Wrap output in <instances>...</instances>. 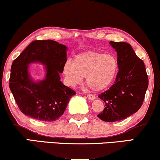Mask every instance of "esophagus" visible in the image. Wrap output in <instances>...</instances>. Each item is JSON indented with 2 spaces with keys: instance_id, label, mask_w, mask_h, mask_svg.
Here are the masks:
<instances>
[{
  "instance_id": "esophagus-1",
  "label": "esophagus",
  "mask_w": 160,
  "mask_h": 160,
  "mask_svg": "<svg viewBox=\"0 0 160 160\" xmlns=\"http://www.w3.org/2000/svg\"><path fill=\"white\" fill-rule=\"evenodd\" d=\"M87 98L89 100H91V101H93V100H95L96 98L95 95H92V94H88L87 95Z\"/></svg>"
}]
</instances>
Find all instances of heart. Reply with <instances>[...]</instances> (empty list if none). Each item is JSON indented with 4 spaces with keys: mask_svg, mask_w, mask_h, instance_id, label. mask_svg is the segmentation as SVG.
I'll return each instance as SVG.
<instances>
[{
    "mask_svg": "<svg viewBox=\"0 0 160 160\" xmlns=\"http://www.w3.org/2000/svg\"><path fill=\"white\" fill-rule=\"evenodd\" d=\"M118 72V62L113 55L98 51L80 53L73 62L68 60L63 66L65 82L70 86L86 82L94 91H101L114 81Z\"/></svg>",
    "mask_w": 160,
    "mask_h": 160,
    "instance_id": "b5f03b06",
    "label": "heart"
}]
</instances>
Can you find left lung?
I'll list each match as a JSON object with an SVG mask.
<instances>
[{
  "label": "left lung",
  "instance_id": "left-lung-1",
  "mask_svg": "<svg viewBox=\"0 0 160 160\" xmlns=\"http://www.w3.org/2000/svg\"><path fill=\"white\" fill-rule=\"evenodd\" d=\"M109 43L117 52L119 70L114 84L98 95L105 103V108L98 117L113 122L128 118L140 109L148 86V77L143 61L130 44Z\"/></svg>",
  "mask_w": 160,
  "mask_h": 160
}]
</instances>
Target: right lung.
Returning a JSON list of instances; mask_svg holds the SVG:
<instances>
[{"mask_svg":"<svg viewBox=\"0 0 160 160\" xmlns=\"http://www.w3.org/2000/svg\"><path fill=\"white\" fill-rule=\"evenodd\" d=\"M66 46L53 40H36L13 61L9 88L19 109L27 116L43 122H53L64 113L69 100L76 94L60 81V73L67 61ZM46 65V77L34 82L28 65Z\"/></svg>","mask_w":160,"mask_h":160,"instance_id":"right-lung-1","label":"right lung"}]
</instances>
